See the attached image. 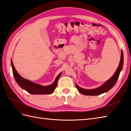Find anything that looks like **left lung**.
<instances>
[{
  "label": "left lung",
  "instance_id": "8db88e82",
  "mask_svg": "<svg viewBox=\"0 0 131 131\" xmlns=\"http://www.w3.org/2000/svg\"><path fill=\"white\" fill-rule=\"evenodd\" d=\"M123 65V51H121V58L120 60V63L119 64L118 67L117 71L115 72L114 75L110 78L109 80H107L106 82L104 83L103 85L99 88H97L94 90H86L82 88H80L76 84V88L78 91L81 94L85 95H90V96H95L99 95L101 94H103L104 92L108 91L109 90L111 89L113 86L115 85V84L117 82L119 76L120 72L122 71Z\"/></svg>",
  "mask_w": 131,
  "mask_h": 131
}]
</instances>
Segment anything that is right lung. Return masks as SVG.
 Listing matches in <instances>:
<instances>
[{"label":"right lung","mask_w":131,"mask_h":131,"mask_svg":"<svg viewBox=\"0 0 131 131\" xmlns=\"http://www.w3.org/2000/svg\"><path fill=\"white\" fill-rule=\"evenodd\" d=\"M11 65L12 67L13 74L14 75V78L15 79L16 82L18 85L23 89L26 90L28 93L34 95H45V94H51L53 93L55 89H56L58 80L60 77L62 73H60L56 77L54 82L53 84L50 86H43L38 84L32 82L31 81H28L26 79H25L20 75L16 71L14 67L12 60H11Z\"/></svg>","instance_id":"right-lung-1"}]
</instances>
